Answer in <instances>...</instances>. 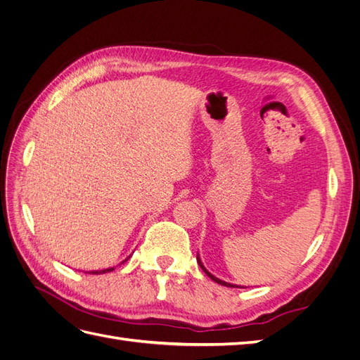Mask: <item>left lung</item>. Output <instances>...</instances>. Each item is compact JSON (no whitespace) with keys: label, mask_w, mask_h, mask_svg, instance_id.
Instances as JSON below:
<instances>
[{"label":"left lung","mask_w":360,"mask_h":360,"mask_svg":"<svg viewBox=\"0 0 360 360\" xmlns=\"http://www.w3.org/2000/svg\"><path fill=\"white\" fill-rule=\"evenodd\" d=\"M198 264H200V267H201V269L204 270V274H205L207 276H209L210 279H213L214 282H217V284H221V285H225V287H237V285H233V284H228V282H225V281H221V279H217L216 276H213L212 274H209V271H207V270H205V267L202 266V263H201V259H200V258H198Z\"/></svg>","instance_id":"8db88e82"}]
</instances>
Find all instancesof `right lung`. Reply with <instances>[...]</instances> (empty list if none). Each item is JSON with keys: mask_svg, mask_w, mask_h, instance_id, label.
Returning a JSON list of instances; mask_svg holds the SVG:
<instances>
[{"mask_svg": "<svg viewBox=\"0 0 360 360\" xmlns=\"http://www.w3.org/2000/svg\"><path fill=\"white\" fill-rule=\"evenodd\" d=\"M111 270H114L112 267L111 269H105V270H101V271H91L93 275H101V274H106V271H111Z\"/></svg>", "mask_w": 360, "mask_h": 360, "instance_id": "1", "label": "right lung"}]
</instances>
